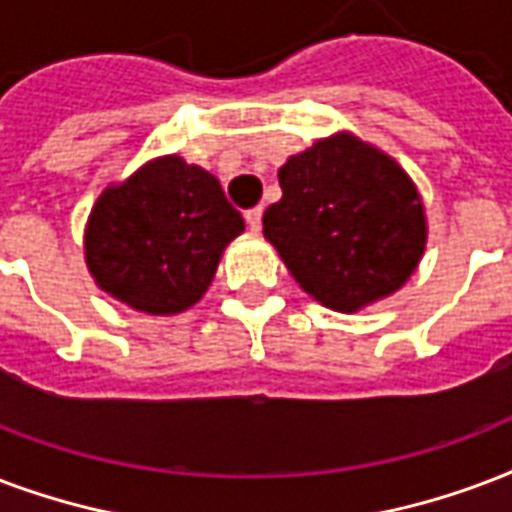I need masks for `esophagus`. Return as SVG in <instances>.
Instances as JSON below:
<instances>
[{
  "instance_id": "obj_1",
  "label": "esophagus",
  "mask_w": 512,
  "mask_h": 512,
  "mask_svg": "<svg viewBox=\"0 0 512 512\" xmlns=\"http://www.w3.org/2000/svg\"><path fill=\"white\" fill-rule=\"evenodd\" d=\"M244 220H247L249 230H260L263 228V206H255V209H249L247 214H244Z\"/></svg>"
}]
</instances>
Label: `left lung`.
<instances>
[{"label":"left lung","instance_id":"left-lung-1","mask_svg":"<svg viewBox=\"0 0 512 512\" xmlns=\"http://www.w3.org/2000/svg\"><path fill=\"white\" fill-rule=\"evenodd\" d=\"M279 185L282 198L263 214L265 239L322 306L354 314L411 279L427 217L395 158L341 131L287 158Z\"/></svg>","mask_w":512,"mask_h":512}]
</instances>
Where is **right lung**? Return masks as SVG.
<instances>
[{"label": "right lung", "mask_w": 512, "mask_h": 512, "mask_svg": "<svg viewBox=\"0 0 512 512\" xmlns=\"http://www.w3.org/2000/svg\"><path fill=\"white\" fill-rule=\"evenodd\" d=\"M239 233L244 217L217 177L163 155L99 195L85 228V263L107 295L171 317L204 298Z\"/></svg>", "instance_id": "1"}]
</instances>
